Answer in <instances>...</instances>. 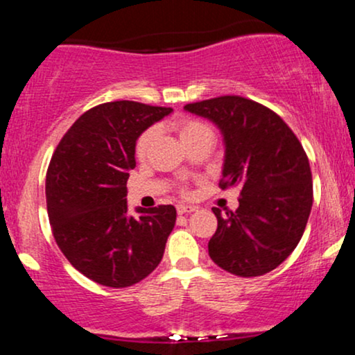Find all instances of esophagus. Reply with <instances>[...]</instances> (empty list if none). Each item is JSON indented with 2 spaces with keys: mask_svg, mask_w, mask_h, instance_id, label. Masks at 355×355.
<instances>
[{
  "mask_svg": "<svg viewBox=\"0 0 355 355\" xmlns=\"http://www.w3.org/2000/svg\"><path fill=\"white\" fill-rule=\"evenodd\" d=\"M197 210V207H191V205H177V214L183 215V214H191V211Z\"/></svg>",
  "mask_w": 355,
  "mask_h": 355,
  "instance_id": "esophagus-1",
  "label": "esophagus"
}]
</instances>
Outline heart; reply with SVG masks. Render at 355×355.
Here are the masks:
<instances>
[{
	"instance_id": "obj_1",
	"label": "heart",
	"mask_w": 355,
	"mask_h": 355,
	"mask_svg": "<svg viewBox=\"0 0 355 355\" xmlns=\"http://www.w3.org/2000/svg\"><path fill=\"white\" fill-rule=\"evenodd\" d=\"M173 126L185 145L190 144V141L197 140V138H200V137H207V135L214 137V130H211L207 123H203L202 120H197V118L183 116V118H180V120L175 121ZM155 135H157V130H155L153 126H150V128L144 130V132L140 133V137L137 138L135 155H137L138 160H144L146 155H148V150L153 144ZM182 191L185 193L187 190L182 189Z\"/></svg>"
}]
</instances>
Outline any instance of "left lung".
Segmentation results:
<instances>
[{"instance_id":"8db88e82","label":"left lung","mask_w":355,"mask_h":355,"mask_svg":"<svg viewBox=\"0 0 355 355\" xmlns=\"http://www.w3.org/2000/svg\"><path fill=\"white\" fill-rule=\"evenodd\" d=\"M222 130L225 164L218 187H240L239 209L214 210L209 255L223 270L259 277L274 270L302 239L312 209V173L295 133L270 108L239 95L185 105Z\"/></svg>"}]
</instances>
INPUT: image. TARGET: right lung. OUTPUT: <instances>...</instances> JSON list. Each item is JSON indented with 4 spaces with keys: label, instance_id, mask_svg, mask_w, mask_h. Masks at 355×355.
<instances>
[{
    "label": "right lung",
    "instance_id": "1",
    "mask_svg": "<svg viewBox=\"0 0 355 355\" xmlns=\"http://www.w3.org/2000/svg\"><path fill=\"white\" fill-rule=\"evenodd\" d=\"M170 112L130 100L96 105L70 126L48 165L53 237L76 270L105 287H130L152 274L175 227L173 205L126 215L137 138Z\"/></svg>",
    "mask_w": 355,
    "mask_h": 355
}]
</instances>
